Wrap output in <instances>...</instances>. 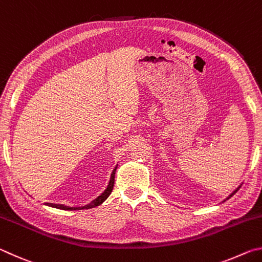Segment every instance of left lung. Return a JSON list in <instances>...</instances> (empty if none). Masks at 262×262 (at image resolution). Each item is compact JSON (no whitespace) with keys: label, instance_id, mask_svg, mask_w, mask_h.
Wrapping results in <instances>:
<instances>
[{"label":"left lung","instance_id":"obj_1","mask_svg":"<svg viewBox=\"0 0 262 262\" xmlns=\"http://www.w3.org/2000/svg\"><path fill=\"white\" fill-rule=\"evenodd\" d=\"M239 188H241V186H239V187H238V188H237V189H236V190H233V192H232V193H231V194H230V195H229V196H228V198H227V200H229V199H230V198H231V196H232V195H233V194H234V193H236V192H237V190H238V189H239ZM227 200H224V201H227Z\"/></svg>","mask_w":262,"mask_h":262}]
</instances>
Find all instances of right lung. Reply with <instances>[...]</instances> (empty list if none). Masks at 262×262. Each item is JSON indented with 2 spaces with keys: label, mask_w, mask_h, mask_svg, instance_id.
I'll return each mask as SVG.
<instances>
[{
  "label": "right lung",
  "mask_w": 262,
  "mask_h": 262,
  "mask_svg": "<svg viewBox=\"0 0 262 262\" xmlns=\"http://www.w3.org/2000/svg\"><path fill=\"white\" fill-rule=\"evenodd\" d=\"M117 167H114V170L112 171V174H111V178H110V183L107 185V187L104 190L103 193H101L98 198L95 199L94 201H91L89 205H85L83 207H68V206H64V205H55V203H45V205L53 207V208H57V209H62V210H81V209H90V208H94L97 207L103 203L106 199L110 196V194L112 193V189H113V186H114V177H115V171H117Z\"/></svg>",
  "instance_id": "obj_1"
}]
</instances>
